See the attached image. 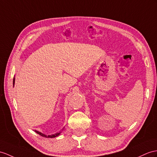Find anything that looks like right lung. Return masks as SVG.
I'll return each mask as SVG.
<instances>
[{"label":"right lung","instance_id":"obj_1","mask_svg":"<svg viewBox=\"0 0 157 157\" xmlns=\"http://www.w3.org/2000/svg\"><path fill=\"white\" fill-rule=\"evenodd\" d=\"M14 81H15V78H13V85H14ZM35 131L37 134H39V135H40V136H44V137H47V138H53V137H56V136H59V135H60V132H58V133L55 134V135L47 136L46 135H44V134L41 133V132H39V131Z\"/></svg>","mask_w":157,"mask_h":157}]
</instances>
